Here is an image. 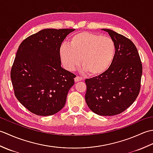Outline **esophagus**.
I'll return each mask as SVG.
<instances>
[{"instance_id": "obj_1", "label": "esophagus", "mask_w": 153, "mask_h": 153, "mask_svg": "<svg viewBox=\"0 0 153 153\" xmlns=\"http://www.w3.org/2000/svg\"><path fill=\"white\" fill-rule=\"evenodd\" d=\"M75 82H80V81L82 80V78L81 77H79V76H76V77H75Z\"/></svg>"}]
</instances>
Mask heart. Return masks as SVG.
Listing matches in <instances>:
<instances>
[{
  "instance_id": "1",
  "label": "heart",
  "mask_w": 153,
  "mask_h": 153,
  "mask_svg": "<svg viewBox=\"0 0 153 153\" xmlns=\"http://www.w3.org/2000/svg\"><path fill=\"white\" fill-rule=\"evenodd\" d=\"M116 45L111 38L100 34L82 31L75 34L70 45L62 43L59 48L62 64L68 71L81 64L91 76L105 73L113 62Z\"/></svg>"
}]
</instances>
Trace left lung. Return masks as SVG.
Here are the masks:
<instances>
[{"instance_id":"1","label":"left lung","mask_w":153,"mask_h":153,"mask_svg":"<svg viewBox=\"0 0 153 153\" xmlns=\"http://www.w3.org/2000/svg\"><path fill=\"white\" fill-rule=\"evenodd\" d=\"M106 31L116 45L111 66L105 73L86 79L85 101L91 110L110 116L124 111L134 102L141 87L142 64L134 43L108 29Z\"/></svg>"}]
</instances>
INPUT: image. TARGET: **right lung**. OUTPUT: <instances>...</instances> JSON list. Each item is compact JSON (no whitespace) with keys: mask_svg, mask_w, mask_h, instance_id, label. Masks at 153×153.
Masks as SVG:
<instances>
[{"mask_svg":"<svg viewBox=\"0 0 153 153\" xmlns=\"http://www.w3.org/2000/svg\"><path fill=\"white\" fill-rule=\"evenodd\" d=\"M74 29H45L22 42L11 70L15 96L39 116L62 109L76 75L61 67L59 48Z\"/></svg>","mask_w":153,"mask_h":153,"instance_id":"obj_1","label":"right lung"}]
</instances>
